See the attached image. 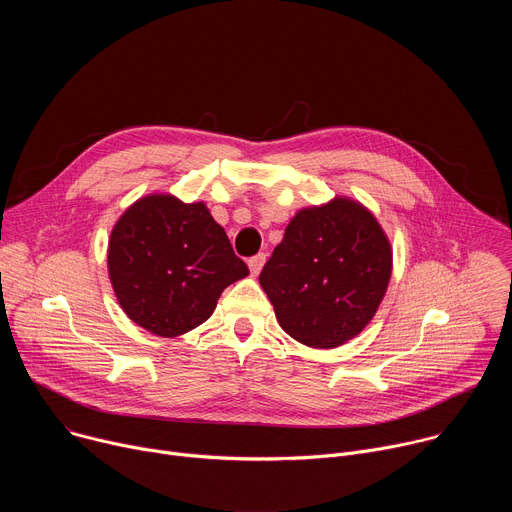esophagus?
<instances>
[{
    "label": "esophagus",
    "instance_id": "obj_1",
    "mask_svg": "<svg viewBox=\"0 0 512 512\" xmlns=\"http://www.w3.org/2000/svg\"><path fill=\"white\" fill-rule=\"evenodd\" d=\"M265 259H267V255H265V253H257V255H253V257L247 261V263H249V269H251V273H253V275H257V273L263 269Z\"/></svg>",
    "mask_w": 512,
    "mask_h": 512
}]
</instances>
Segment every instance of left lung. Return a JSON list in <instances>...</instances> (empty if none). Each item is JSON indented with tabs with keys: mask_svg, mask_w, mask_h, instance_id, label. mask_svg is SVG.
<instances>
[{
	"mask_svg": "<svg viewBox=\"0 0 512 512\" xmlns=\"http://www.w3.org/2000/svg\"><path fill=\"white\" fill-rule=\"evenodd\" d=\"M391 265L377 218L358 202L334 198L291 218L259 283L291 338L334 348L373 320Z\"/></svg>",
	"mask_w": 512,
	"mask_h": 512,
	"instance_id": "1",
	"label": "left lung"
}]
</instances>
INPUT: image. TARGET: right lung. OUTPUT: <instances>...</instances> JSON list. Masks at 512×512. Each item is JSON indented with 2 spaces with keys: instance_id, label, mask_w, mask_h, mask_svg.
<instances>
[{
  "instance_id": "obj_1",
  "label": "right lung",
  "mask_w": 512,
  "mask_h": 512,
  "mask_svg": "<svg viewBox=\"0 0 512 512\" xmlns=\"http://www.w3.org/2000/svg\"><path fill=\"white\" fill-rule=\"evenodd\" d=\"M107 261L125 314L166 338L208 320L223 289L249 273L202 202L168 194L145 196L123 212Z\"/></svg>"
}]
</instances>
